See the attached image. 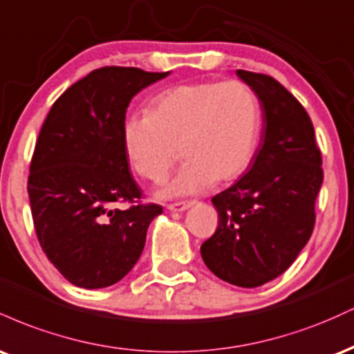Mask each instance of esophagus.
I'll list each match as a JSON object with an SVG mask.
<instances>
[{
	"label": "esophagus",
	"instance_id": "esophagus-1",
	"mask_svg": "<svg viewBox=\"0 0 354 354\" xmlns=\"http://www.w3.org/2000/svg\"><path fill=\"white\" fill-rule=\"evenodd\" d=\"M191 206L189 201H180V203H173V205H168L166 206V209L168 211H174V213H183V211H186Z\"/></svg>",
	"mask_w": 354,
	"mask_h": 354
}]
</instances>
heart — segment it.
Segmentation results:
<instances>
[{
    "instance_id": "b5f03b06",
    "label": "heart",
    "mask_w": 354,
    "mask_h": 354,
    "mask_svg": "<svg viewBox=\"0 0 354 354\" xmlns=\"http://www.w3.org/2000/svg\"><path fill=\"white\" fill-rule=\"evenodd\" d=\"M261 104L246 83L200 81L166 89L149 115H133L123 126V148L131 168L161 181L178 158L185 166L156 191L161 200L203 193L243 176L261 136Z\"/></svg>"
}]
</instances>
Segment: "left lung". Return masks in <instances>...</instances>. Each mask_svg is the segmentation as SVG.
Returning <instances> with one entry per match:
<instances>
[{"instance_id": "left-lung-1", "label": "left lung", "mask_w": 354, "mask_h": 354, "mask_svg": "<svg viewBox=\"0 0 354 354\" xmlns=\"http://www.w3.org/2000/svg\"><path fill=\"white\" fill-rule=\"evenodd\" d=\"M236 76L261 104V138L250 169L211 200L218 228L201 245V258L223 281L256 288L284 273L310 239L323 169L299 101L271 76Z\"/></svg>"}]
</instances>
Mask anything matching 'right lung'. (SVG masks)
<instances>
[{"label": "right lung", "mask_w": 354, "mask_h": 354, "mask_svg": "<svg viewBox=\"0 0 354 354\" xmlns=\"http://www.w3.org/2000/svg\"><path fill=\"white\" fill-rule=\"evenodd\" d=\"M168 75L100 68L68 88L44 120L28 194L39 245L75 286L98 290L123 279L163 213L156 205L118 209L115 203L141 198L123 148L126 109Z\"/></svg>", "instance_id": "1"}]
</instances>
